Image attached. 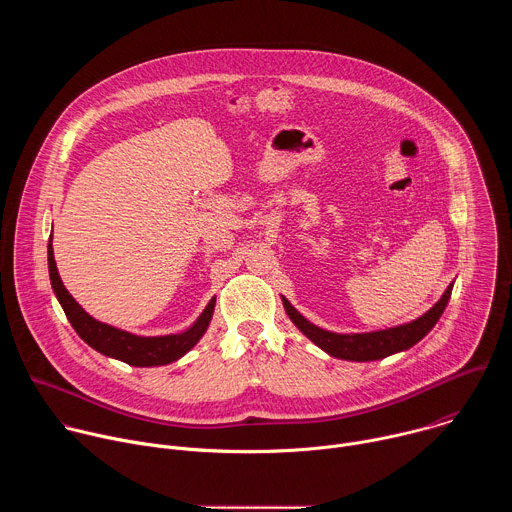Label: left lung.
Instances as JSON below:
<instances>
[{"mask_svg":"<svg viewBox=\"0 0 512 512\" xmlns=\"http://www.w3.org/2000/svg\"><path fill=\"white\" fill-rule=\"evenodd\" d=\"M450 296H452V285H448L442 300L437 302L431 310H427L421 318H417L409 324H403V326H395V328L379 330V332H367V334H334V332L322 330V328L314 326L312 322H308L285 298H283V308H285L289 320L294 322L316 346L326 350L330 356L367 362V360L385 358L389 354L407 350L413 344H417L435 326V322L440 320V316L444 314V310L448 306Z\"/></svg>","mask_w":512,"mask_h":512,"instance_id":"1","label":"left lung"}]
</instances>
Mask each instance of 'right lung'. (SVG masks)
Masks as SVG:
<instances>
[{
    "instance_id": "obj_1",
    "label": "right lung",
    "mask_w": 512,
    "mask_h": 512,
    "mask_svg": "<svg viewBox=\"0 0 512 512\" xmlns=\"http://www.w3.org/2000/svg\"><path fill=\"white\" fill-rule=\"evenodd\" d=\"M50 241H52V237H50ZM48 271H50V283H52L54 294H56L68 322L72 324V328L77 330V334L89 346L99 350L101 354L123 360V362L131 364V367H160V364L178 360L202 338V334L206 332V328L210 324L212 312H214L216 298H212L208 302V306L204 308L200 318L194 322V326L182 334L152 336V338L135 336V334H129V332H123L113 326L97 322L75 302V298L68 294L66 287L60 281L54 253H52V243H48Z\"/></svg>"
}]
</instances>
